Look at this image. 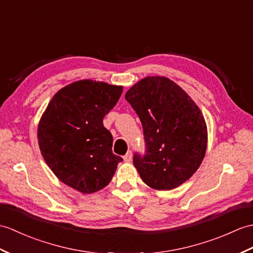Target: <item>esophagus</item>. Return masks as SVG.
Returning <instances> with one entry per match:
<instances>
[{"mask_svg": "<svg viewBox=\"0 0 253 253\" xmlns=\"http://www.w3.org/2000/svg\"><path fill=\"white\" fill-rule=\"evenodd\" d=\"M131 160H132V153H131V151H128L126 155L124 156V161L129 163V162H131Z\"/></svg>", "mask_w": 253, "mask_h": 253, "instance_id": "esophagus-1", "label": "esophagus"}]
</instances>
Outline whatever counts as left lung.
<instances>
[{
  "label": "left lung",
  "instance_id": "8db88e82",
  "mask_svg": "<svg viewBox=\"0 0 253 253\" xmlns=\"http://www.w3.org/2000/svg\"><path fill=\"white\" fill-rule=\"evenodd\" d=\"M125 99L143 128L144 154H133L141 179L154 190H172L189 180L204 160L207 127L195 102L167 78L149 76Z\"/></svg>",
  "mask_w": 253,
  "mask_h": 253
}]
</instances>
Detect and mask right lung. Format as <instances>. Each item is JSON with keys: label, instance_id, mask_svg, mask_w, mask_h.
<instances>
[{"label": "right lung", "instance_id": "right-lung-1", "mask_svg": "<svg viewBox=\"0 0 253 253\" xmlns=\"http://www.w3.org/2000/svg\"><path fill=\"white\" fill-rule=\"evenodd\" d=\"M122 92V86L103 82H75L56 93L40 121L39 145L46 164L81 193L107 186L123 161L113 154L112 133L103 126Z\"/></svg>", "mask_w": 253, "mask_h": 253}]
</instances>
